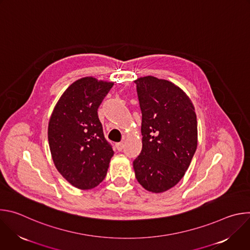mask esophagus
Here are the masks:
<instances>
[{"label":"esophagus","instance_id":"1","mask_svg":"<svg viewBox=\"0 0 250 250\" xmlns=\"http://www.w3.org/2000/svg\"><path fill=\"white\" fill-rule=\"evenodd\" d=\"M116 147H117V149H118L119 151H122L123 148H124V144H123V142H119V144L116 145Z\"/></svg>","mask_w":250,"mask_h":250}]
</instances>
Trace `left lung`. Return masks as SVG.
<instances>
[{
    "instance_id": "obj_1",
    "label": "left lung",
    "mask_w": 250,
    "mask_h": 250,
    "mask_svg": "<svg viewBox=\"0 0 250 250\" xmlns=\"http://www.w3.org/2000/svg\"><path fill=\"white\" fill-rule=\"evenodd\" d=\"M142 115V149L133 161L138 183L163 193L179 182L198 145L197 116L186 93L153 76L134 81Z\"/></svg>"
}]
</instances>
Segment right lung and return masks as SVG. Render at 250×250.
<instances>
[{"label": "right lung", "mask_w": 250, "mask_h": 250, "mask_svg": "<svg viewBox=\"0 0 250 250\" xmlns=\"http://www.w3.org/2000/svg\"><path fill=\"white\" fill-rule=\"evenodd\" d=\"M113 82L84 77L62 94L48 123V144L58 172L76 188L97 187L114 150L105 140L98 109Z\"/></svg>", "instance_id": "obj_1"}]
</instances>
